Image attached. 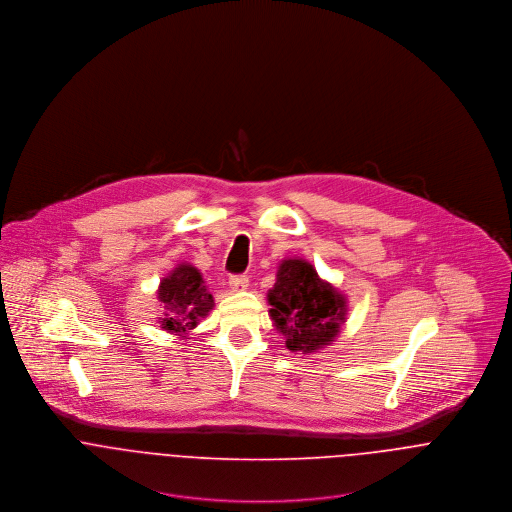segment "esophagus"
I'll return each mask as SVG.
<instances>
[{"mask_svg":"<svg viewBox=\"0 0 512 512\" xmlns=\"http://www.w3.org/2000/svg\"><path fill=\"white\" fill-rule=\"evenodd\" d=\"M228 284H230V288H232L234 292H244V290L248 288V276H242V274L230 276Z\"/></svg>","mask_w":512,"mask_h":512,"instance_id":"34e87169","label":"esophagus"}]
</instances>
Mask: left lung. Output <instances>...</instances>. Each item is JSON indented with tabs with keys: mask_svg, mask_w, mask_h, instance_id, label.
Segmentation results:
<instances>
[{
	"mask_svg": "<svg viewBox=\"0 0 512 512\" xmlns=\"http://www.w3.org/2000/svg\"><path fill=\"white\" fill-rule=\"evenodd\" d=\"M268 301L272 321L290 351L313 353L329 345L347 319L345 297L305 260L282 262Z\"/></svg>",
	"mask_w": 512,
	"mask_h": 512,
	"instance_id": "1",
	"label": "left lung"
}]
</instances>
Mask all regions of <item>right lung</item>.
Here are the masks:
<instances>
[{"instance_id": "right-lung-1", "label": "right lung", "mask_w": 512, "mask_h": 512, "mask_svg": "<svg viewBox=\"0 0 512 512\" xmlns=\"http://www.w3.org/2000/svg\"><path fill=\"white\" fill-rule=\"evenodd\" d=\"M157 297L163 303L161 327L175 335H183L193 329L215 305L213 295L203 284L201 272L189 264L177 266L167 278H163Z\"/></svg>"}]
</instances>
